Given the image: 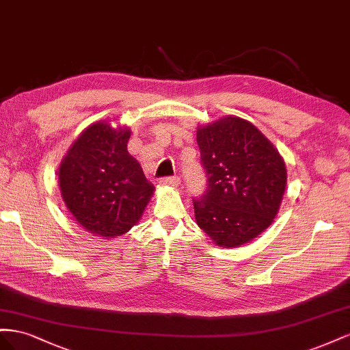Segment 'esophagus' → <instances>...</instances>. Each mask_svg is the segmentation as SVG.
Segmentation results:
<instances>
[{"instance_id":"esophagus-1","label":"esophagus","mask_w":350,"mask_h":350,"mask_svg":"<svg viewBox=\"0 0 350 350\" xmlns=\"http://www.w3.org/2000/svg\"><path fill=\"white\" fill-rule=\"evenodd\" d=\"M159 183H161L163 186H173V187H177L178 185H180V178L173 176V177H164L159 180Z\"/></svg>"}]
</instances>
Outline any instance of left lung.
<instances>
[{
  "label": "left lung",
  "mask_w": 350,
  "mask_h": 350,
  "mask_svg": "<svg viewBox=\"0 0 350 350\" xmlns=\"http://www.w3.org/2000/svg\"><path fill=\"white\" fill-rule=\"evenodd\" d=\"M196 142L208 176L206 193L193 202L196 224L219 247L254 241L282 205L284 159L251 122L236 116L198 126Z\"/></svg>",
  "instance_id": "left-lung-1"
}]
</instances>
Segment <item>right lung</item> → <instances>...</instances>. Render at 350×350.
<instances>
[{"label": "right lung", "mask_w": 350, "mask_h": 350, "mask_svg": "<svg viewBox=\"0 0 350 350\" xmlns=\"http://www.w3.org/2000/svg\"><path fill=\"white\" fill-rule=\"evenodd\" d=\"M127 126L96 122L68 148L58 168L67 209L86 232L104 239L127 233L154 195L141 164L129 155Z\"/></svg>", "instance_id": "obj_1"}]
</instances>
